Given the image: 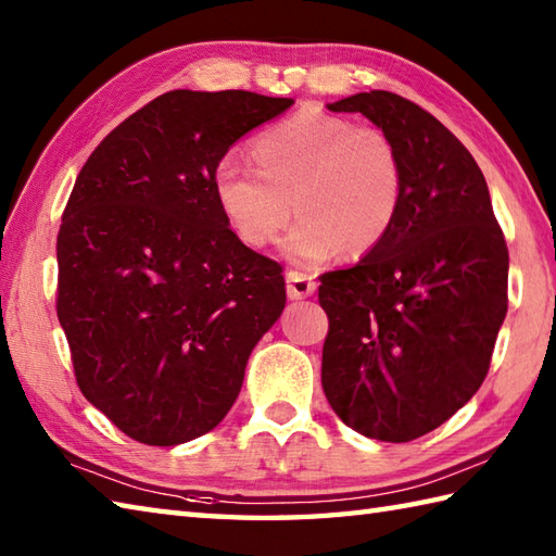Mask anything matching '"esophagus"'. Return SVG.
<instances>
[{"label":"esophagus","mask_w":556,"mask_h":556,"mask_svg":"<svg viewBox=\"0 0 556 556\" xmlns=\"http://www.w3.org/2000/svg\"><path fill=\"white\" fill-rule=\"evenodd\" d=\"M315 289H317V285L311 275H305V271H296V269L287 271L289 299H308V296H313Z\"/></svg>","instance_id":"obj_1"}]
</instances>
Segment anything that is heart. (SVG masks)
<instances>
[{
  "mask_svg": "<svg viewBox=\"0 0 556 556\" xmlns=\"http://www.w3.org/2000/svg\"><path fill=\"white\" fill-rule=\"evenodd\" d=\"M253 157L257 169L219 160L212 198L236 239L251 248L275 241L296 210L301 217L281 241L291 263L370 253L404 205V160L380 126L305 108L260 134Z\"/></svg>",
  "mask_w": 556,
  "mask_h": 556,
  "instance_id": "heart-1",
  "label": "heart"
}]
</instances>
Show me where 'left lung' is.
I'll list each match as a JSON object with an SVG mask.
<instances>
[{
  "label": "left lung",
  "mask_w": 556,
  "mask_h": 556,
  "mask_svg": "<svg viewBox=\"0 0 556 556\" xmlns=\"http://www.w3.org/2000/svg\"><path fill=\"white\" fill-rule=\"evenodd\" d=\"M394 138L406 195L387 239L320 277L329 317L323 389L349 428L410 442L466 406L490 370L506 317L509 251L490 191L464 143L394 92L327 104Z\"/></svg>",
  "instance_id": "8db88e82"
}]
</instances>
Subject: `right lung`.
Returning <instances> with one entry per match:
<instances>
[{"label": "right lung", "mask_w": 556, "mask_h": 556, "mask_svg": "<svg viewBox=\"0 0 556 556\" xmlns=\"http://www.w3.org/2000/svg\"><path fill=\"white\" fill-rule=\"evenodd\" d=\"M291 104L164 92L83 164L56 236V317L83 396L136 442L176 446L217 428L285 311L281 265L236 239L210 176Z\"/></svg>", "instance_id": "obj_1"}]
</instances>
